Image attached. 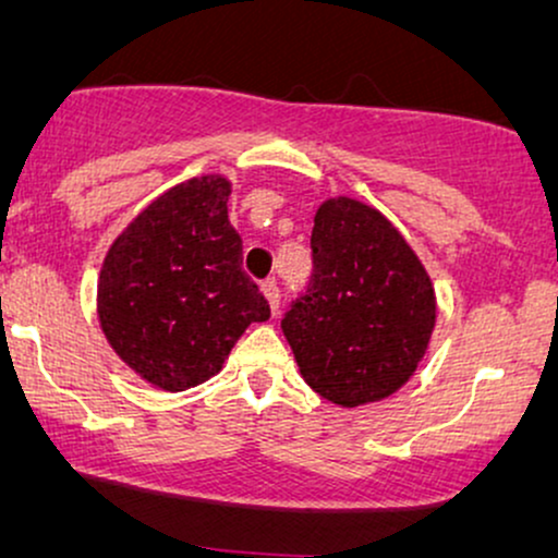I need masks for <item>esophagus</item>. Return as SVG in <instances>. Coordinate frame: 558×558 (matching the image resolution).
I'll return each mask as SVG.
<instances>
[{"label": "esophagus", "mask_w": 558, "mask_h": 558, "mask_svg": "<svg viewBox=\"0 0 558 558\" xmlns=\"http://www.w3.org/2000/svg\"><path fill=\"white\" fill-rule=\"evenodd\" d=\"M260 292H264V298L268 302V307H271V313L277 315V311H279V287H277V281H274V279L264 281V284H260Z\"/></svg>", "instance_id": "esophagus-1"}]
</instances>
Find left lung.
I'll return each mask as SVG.
<instances>
[{"label": "left lung", "mask_w": 558, "mask_h": 558, "mask_svg": "<svg viewBox=\"0 0 558 558\" xmlns=\"http://www.w3.org/2000/svg\"><path fill=\"white\" fill-rule=\"evenodd\" d=\"M313 281L281 320L302 380L341 409L401 390L429 349L437 294L398 227L352 196L313 219Z\"/></svg>", "instance_id": "obj_1"}]
</instances>
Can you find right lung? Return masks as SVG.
<instances>
[{"instance_id":"add662e5","label":"right lung","mask_w":558,"mask_h":558,"mask_svg":"<svg viewBox=\"0 0 558 558\" xmlns=\"http://www.w3.org/2000/svg\"><path fill=\"white\" fill-rule=\"evenodd\" d=\"M230 178H189L149 202L108 247L100 331L140 380L181 393L215 377L251 323L268 318L227 219Z\"/></svg>"}]
</instances>
